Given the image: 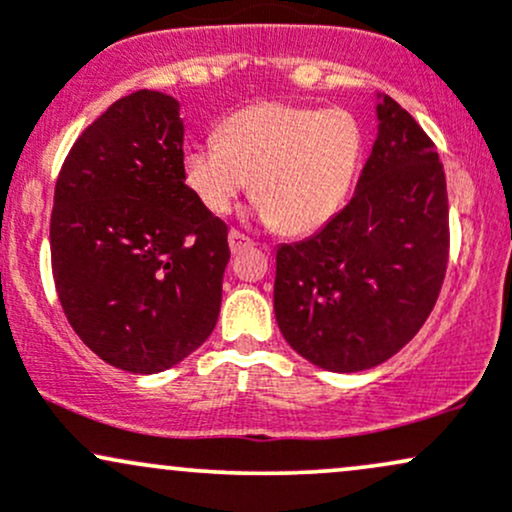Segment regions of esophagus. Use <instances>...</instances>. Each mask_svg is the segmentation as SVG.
Wrapping results in <instances>:
<instances>
[{
    "label": "esophagus",
    "mask_w": 512,
    "mask_h": 512,
    "mask_svg": "<svg viewBox=\"0 0 512 512\" xmlns=\"http://www.w3.org/2000/svg\"><path fill=\"white\" fill-rule=\"evenodd\" d=\"M228 245H231L233 252H240L243 248H250V245H255V243H252V240L245 236V233L231 231V233H228Z\"/></svg>",
    "instance_id": "obj_1"
}]
</instances>
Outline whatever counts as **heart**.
I'll return each mask as SVG.
<instances>
[{"mask_svg":"<svg viewBox=\"0 0 512 512\" xmlns=\"http://www.w3.org/2000/svg\"><path fill=\"white\" fill-rule=\"evenodd\" d=\"M361 144L349 110L267 101L223 120L219 137L187 146L182 175L211 214H228L252 178L264 221L286 233H308L344 202Z\"/></svg>","mask_w":512,"mask_h":512,"instance_id":"obj_1","label":"heart"}]
</instances>
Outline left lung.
Segmentation results:
<instances>
[{
  "instance_id": "1",
  "label": "left lung",
  "mask_w": 512,
  "mask_h": 512,
  "mask_svg": "<svg viewBox=\"0 0 512 512\" xmlns=\"http://www.w3.org/2000/svg\"><path fill=\"white\" fill-rule=\"evenodd\" d=\"M354 197L313 238L276 250L274 313L303 358L354 373L424 327L448 272L445 170L433 139L385 96Z\"/></svg>"
}]
</instances>
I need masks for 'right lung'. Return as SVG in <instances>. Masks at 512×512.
Listing matches in <instances>:
<instances>
[{"label":"right lung","mask_w":512,"mask_h":512,"mask_svg":"<svg viewBox=\"0 0 512 512\" xmlns=\"http://www.w3.org/2000/svg\"><path fill=\"white\" fill-rule=\"evenodd\" d=\"M180 105L134 91L79 134L50 216V260L69 325L93 354L158 373L219 320L228 226L185 185Z\"/></svg>","instance_id":"right-lung-1"}]
</instances>
